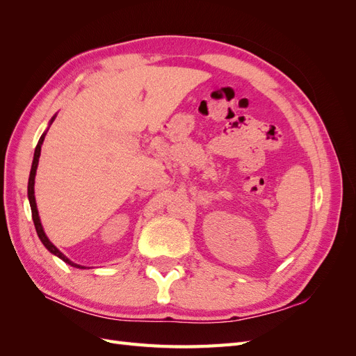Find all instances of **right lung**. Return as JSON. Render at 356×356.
Returning <instances> with one entry per match:
<instances>
[{"mask_svg":"<svg viewBox=\"0 0 356 356\" xmlns=\"http://www.w3.org/2000/svg\"><path fill=\"white\" fill-rule=\"evenodd\" d=\"M44 135L46 134H42L41 135V138H40V141H38V144H37V147H35V153H34V160H32V168H31V174H29V182H28V197H29V203H31V212H32V220H34V225H35V230H37V234H38V238H40V241L42 242V245H44L47 250L51 252V254H55V255H58L59 258H62L63 261H65L67 264H70V266H74V267H79V268H84L83 266H80V264H75V263H72V261H70L68 258L63 255L58 248L53 245L49 239H47V236H46V233H44V230H42V225H41V222H40V217H38V211H37V204H35V196H34V179H35V172H37V165H38V157H40V152H41V144H42V141H44Z\"/></svg>","mask_w":356,"mask_h":356,"instance_id":"add662e5","label":"right lung"}]
</instances>
